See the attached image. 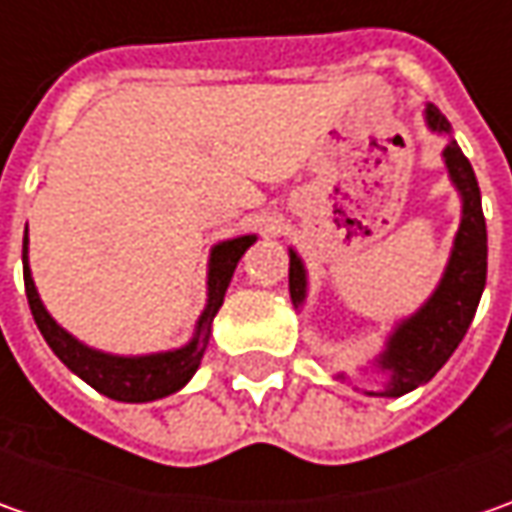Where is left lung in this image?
Instances as JSON below:
<instances>
[{"instance_id":"1","label":"left lung","mask_w":512,"mask_h":512,"mask_svg":"<svg viewBox=\"0 0 512 512\" xmlns=\"http://www.w3.org/2000/svg\"><path fill=\"white\" fill-rule=\"evenodd\" d=\"M427 125L439 133H450V122L433 105H427ZM444 162L450 179L462 190V225L456 233V245L450 253V265L444 270L442 285L430 296V302L396 327L387 350L379 359L384 370H390V382L382 393L373 396H404L419 384L430 382L453 350L464 339L467 327L476 316L487 282V227H484L482 193L476 173L456 142L444 148ZM290 299L302 305L305 299V267L290 250Z\"/></svg>"}]
</instances>
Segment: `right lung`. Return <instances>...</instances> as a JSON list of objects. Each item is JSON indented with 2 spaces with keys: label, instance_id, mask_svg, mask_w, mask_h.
Wrapping results in <instances>:
<instances>
[{
  "label": "right lung",
  "instance_id": "add662e5",
  "mask_svg": "<svg viewBox=\"0 0 512 512\" xmlns=\"http://www.w3.org/2000/svg\"><path fill=\"white\" fill-rule=\"evenodd\" d=\"M253 242H256V236H239V239H230V242H222V245L213 247V253H210V273H207V307L205 313H202V319H199L193 342L182 347V350H173V353L125 359V356H108V353L90 350V347L76 342L70 333H65L62 327L50 319V313L39 302V293H36L33 279H30L28 233H25V242H22V270H25V293H28L33 322L42 330L50 350L68 364L79 379H85L93 390L105 393L108 399H116V402H153V399H162V396L176 393L179 387H185L190 382V376L196 373V367H199L202 356H205L213 316H216V310L225 302V290L230 285L233 270H236V262L242 259V253Z\"/></svg>",
  "mask_w": 512,
  "mask_h": 512
}]
</instances>
